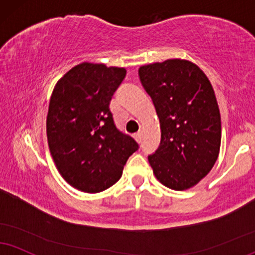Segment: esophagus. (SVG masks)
<instances>
[{"label":"esophagus","instance_id":"obj_1","mask_svg":"<svg viewBox=\"0 0 255 255\" xmlns=\"http://www.w3.org/2000/svg\"><path fill=\"white\" fill-rule=\"evenodd\" d=\"M133 137H134V139H136L138 143H140V142H142V133H140V132L136 133V134H134Z\"/></svg>","mask_w":255,"mask_h":255}]
</instances>
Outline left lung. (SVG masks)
I'll return each instance as SVG.
<instances>
[{
  "label": "left lung",
  "instance_id": "1",
  "mask_svg": "<svg viewBox=\"0 0 255 255\" xmlns=\"http://www.w3.org/2000/svg\"><path fill=\"white\" fill-rule=\"evenodd\" d=\"M138 74L161 127L158 149L147 157L153 174L170 189L193 188L212 170L221 145L212 84L199 66L183 59L140 66Z\"/></svg>",
  "mask_w": 255,
  "mask_h": 255
}]
</instances>
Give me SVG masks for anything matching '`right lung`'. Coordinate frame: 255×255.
I'll return each instance as SVG.
<instances>
[{"mask_svg": "<svg viewBox=\"0 0 255 255\" xmlns=\"http://www.w3.org/2000/svg\"><path fill=\"white\" fill-rule=\"evenodd\" d=\"M124 67L81 62L55 85L47 115V139L62 178L84 193H100L122 177L138 150L132 137L117 130L110 111Z\"/></svg>", "mask_w": 255, "mask_h": 255, "instance_id": "add662e5", "label": "right lung"}]
</instances>
